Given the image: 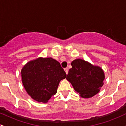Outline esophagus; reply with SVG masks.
Listing matches in <instances>:
<instances>
[{"instance_id": "esophagus-1", "label": "esophagus", "mask_w": 126, "mask_h": 126, "mask_svg": "<svg viewBox=\"0 0 126 126\" xmlns=\"http://www.w3.org/2000/svg\"><path fill=\"white\" fill-rule=\"evenodd\" d=\"M64 70H65V73H66V74H68V68H64Z\"/></svg>"}]
</instances>
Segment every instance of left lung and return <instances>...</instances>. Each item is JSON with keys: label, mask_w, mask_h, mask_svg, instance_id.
<instances>
[{"label": "left lung", "mask_w": 126, "mask_h": 126, "mask_svg": "<svg viewBox=\"0 0 126 126\" xmlns=\"http://www.w3.org/2000/svg\"><path fill=\"white\" fill-rule=\"evenodd\" d=\"M66 79L82 98H89L96 94L102 87L104 73L101 67L94 66L81 59H75L71 63Z\"/></svg>", "instance_id": "1"}]
</instances>
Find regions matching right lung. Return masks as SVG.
Instances as JSON below:
<instances>
[{"label":"right lung","instance_id":"add662e5","mask_svg":"<svg viewBox=\"0 0 126 126\" xmlns=\"http://www.w3.org/2000/svg\"><path fill=\"white\" fill-rule=\"evenodd\" d=\"M21 76L25 89L31 98L45 103L56 93L59 82L67 75L56 60L39 58L25 65Z\"/></svg>","mask_w":126,"mask_h":126}]
</instances>
